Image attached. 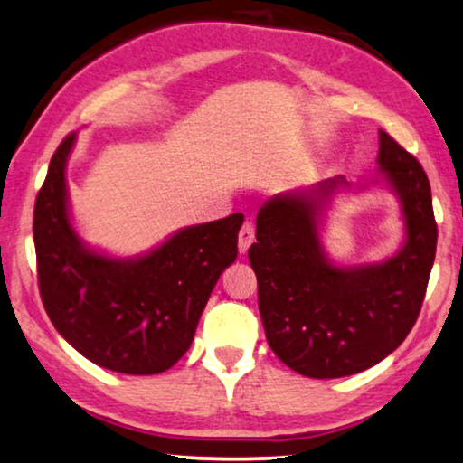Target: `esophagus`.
I'll return each mask as SVG.
<instances>
[{
    "label": "esophagus",
    "instance_id": "esophagus-1",
    "mask_svg": "<svg viewBox=\"0 0 463 463\" xmlns=\"http://www.w3.org/2000/svg\"><path fill=\"white\" fill-rule=\"evenodd\" d=\"M253 241H256V226H253L251 222H245L239 231V251L245 253L247 250H250V245L253 243Z\"/></svg>",
    "mask_w": 463,
    "mask_h": 463
}]
</instances>
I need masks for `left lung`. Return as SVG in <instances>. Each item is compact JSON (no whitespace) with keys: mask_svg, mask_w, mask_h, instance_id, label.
I'll use <instances>...</instances> for the list:
<instances>
[{"mask_svg":"<svg viewBox=\"0 0 463 463\" xmlns=\"http://www.w3.org/2000/svg\"><path fill=\"white\" fill-rule=\"evenodd\" d=\"M377 164L399 193L407 224V243L388 262L337 269L325 260L314 197L323 201L344 178L323 182L317 194L275 197L258 212V243L247 256L266 340L306 377L331 380L373 367L401 346L424 304L439 237L428 175L386 132Z\"/></svg>","mask_w":463,"mask_h":463,"instance_id":"1","label":"left lung"}]
</instances>
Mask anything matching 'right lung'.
I'll return each mask as SVG.
<instances>
[{"label": "right lung", "instance_id": "obj_1", "mask_svg": "<svg viewBox=\"0 0 463 463\" xmlns=\"http://www.w3.org/2000/svg\"><path fill=\"white\" fill-rule=\"evenodd\" d=\"M69 134L52 155L33 212L37 283L58 334L86 359L128 375L161 373L194 337L207 299L237 258L243 213L188 226L140 260L81 245L67 213Z\"/></svg>", "mask_w": 463, "mask_h": 463}]
</instances>
